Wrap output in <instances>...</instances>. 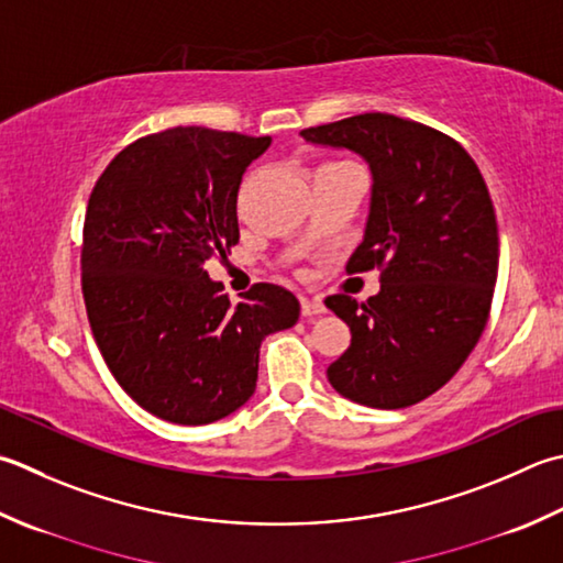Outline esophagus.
<instances>
[{
    "instance_id": "esophagus-1",
    "label": "esophagus",
    "mask_w": 563,
    "mask_h": 563,
    "mask_svg": "<svg viewBox=\"0 0 563 563\" xmlns=\"http://www.w3.org/2000/svg\"><path fill=\"white\" fill-rule=\"evenodd\" d=\"M300 302H302V314L305 317H314V314H322L324 312V305H322V300H319V297H300Z\"/></svg>"
}]
</instances>
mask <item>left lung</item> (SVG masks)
Segmentation results:
<instances>
[{"mask_svg": "<svg viewBox=\"0 0 563 563\" xmlns=\"http://www.w3.org/2000/svg\"><path fill=\"white\" fill-rule=\"evenodd\" d=\"M312 143L361 153L373 170L366 236L349 273L380 271V292L324 305L351 329L327 378L366 407L400 410L446 385L486 329L498 280L488 185L459 141L383 112L302 129Z\"/></svg>", "mask_w": 563, "mask_h": 563, "instance_id": "1", "label": "left lung"}]
</instances>
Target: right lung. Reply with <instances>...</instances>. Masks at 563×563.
<instances>
[{
  "instance_id": "add662e5",
  "label": "right lung",
  "mask_w": 563,
  "mask_h": 563,
  "mask_svg": "<svg viewBox=\"0 0 563 563\" xmlns=\"http://www.w3.org/2000/svg\"><path fill=\"white\" fill-rule=\"evenodd\" d=\"M268 136L175 126L119 153L92 187L82 297L107 368L143 410L209 424L244 405L261 341L300 317L297 297L256 283L231 305L205 263L239 244L236 195Z\"/></svg>"
}]
</instances>
